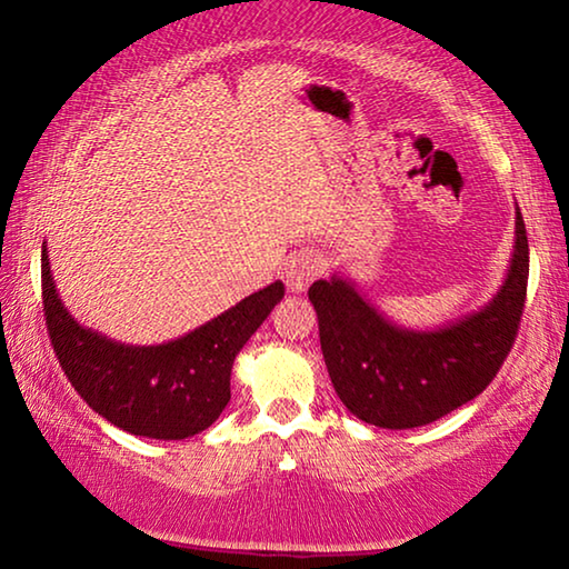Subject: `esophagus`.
<instances>
[{"label": "esophagus", "mask_w": 569, "mask_h": 569, "mask_svg": "<svg viewBox=\"0 0 569 569\" xmlns=\"http://www.w3.org/2000/svg\"><path fill=\"white\" fill-rule=\"evenodd\" d=\"M321 273V261L319 256L311 253V250H301L296 253L291 261L283 268V281L291 293H303L308 286L316 281V276Z\"/></svg>", "instance_id": "34e87169"}]
</instances>
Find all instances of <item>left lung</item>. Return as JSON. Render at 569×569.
I'll return each mask as SVG.
<instances>
[{"instance_id": "left-lung-1", "label": "left lung", "mask_w": 569, "mask_h": 569, "mask_svg": "<svg viewBox=\"0 0 569 569\" xmlns=\"http://www.w3.org/2000/svg\"><path fill=\"white\" fill-rule=\"evenodd\" d=\"M527 276V230L515 208V250L502 286L479 311L437 329L393 323L341 273L316 281L308 298L343 407L373 427L413 429L479 397L515 343Z\"/></svg>"}]
</instances>
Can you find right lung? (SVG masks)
Returning <instances> with one entry per match:
<instances>
[{
    "label": "right lung",
    "mask_w": 569,
    "mask_h": 569,
    "mask_svg": "<svg viewBox=\"0 0 569 569\" xmlns=\"http://www.w3.org/2000/svg\"><path fill=\"white\" fill-rule=\"evenodd\" d=\"M281 298L276 281L178 339L122 343L74 319L42 243V303L57 359L92 411L134 437L172 441L206 431L230 401L236 356Z\"/></svg>",
    "instance_id": "add662e5"
}]
</instances>
